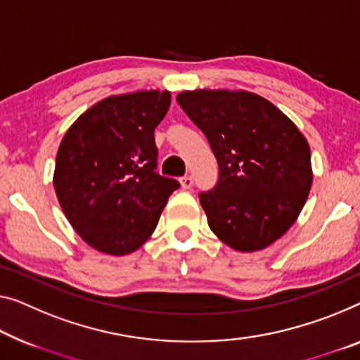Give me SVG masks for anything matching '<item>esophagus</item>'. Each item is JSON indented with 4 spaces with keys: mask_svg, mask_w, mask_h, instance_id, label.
Wrapping results in <instances>:
<instances>
[{
    "mask_svg": "<svg viewBox=\"0 0 360 360\" xmlns=\"http://www.w3.org/2000/svg\"><path fill=\"white\" fill-rule=\"evenodd\" d=\"M181 186L182 189H191V187L194 186V179H192V176H184V178H181Z\"/></svg>",
    "mask_w": 360,
    "mask_h": 360,
    "instance_id": "34e87169",
    "label": "esophagus"
}]
</instances>
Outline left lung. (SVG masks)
Wrapping results in <instances>:
<instances>
[{
    "label": "left lung",
    "mask_w": 360,
    "mask_h": 360,
    "mask_svg": "<svg viewBox=\"0 0 360 360\" xmlns=\"http://www.w3.org/2000/svg\"><path fill=\"white\" fill-rule=\"evenodd\" d=\"M176 100L218 162L217 186L198 195L208 226L239 252L268 248L309 197L307 139L281 110L245 90H186Z\"/></svg>",
    "instance_id": "obj_1"
}]
</instances>
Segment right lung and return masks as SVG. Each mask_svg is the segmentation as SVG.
I'll list each match as a JSON object with an SVG mask.
<instances>
[{
	"label": "right lung",
	"mask_w": 360,
	"mask_h": 360,
	"mask_svg": "<svg viewBox=\"0 0 360 360\" xmlns=\"http://www.w3.org/2000/svg\"><path fill=\"white\" fill-rule=\"evenodd\" d=\"M171 105L168 90H139L95 103L58 148L56 197L76 233L110 255L137 250L179 187L157 171L155 127Z\"/></svg>",
	"instance_id": "right-lung-1"
}]
</instances>
